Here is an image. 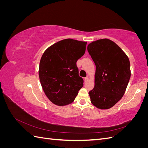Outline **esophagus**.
<instances>
[{
  "instance_id": "34e87169",
  "label": "esophagus",
  "mask_w": 148,
  "mask_h": 148,
  "mask_svg": "<svg viewBox=\"0 0 148 148\" xmlns=\"http://www.w3.org/2000/svg\"><path fill=\"white\" fill-rule=\"evenodd\" d=\"M88 80H89V78L88 77H86V78H84V82H87Z\"/></svg>"
}]
</instances>
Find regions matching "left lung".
Masks as SVG:
<instances>
[{"label": "left lung", "mask_w": 148, "mask_h": 148, "mask_svg": "<svg viewBox=\"0 0 148 148\" xmlns=\"http://www.w3.org/2000/svg\"><path fill=\"white\" fill-rule=\"evenodd\" d=\"M87 49L96 65L95 88L89 92L91 102L99 109H109L126 90L131 76L128 57L108 39L92 42Z\"/></svg>", "instance_id": "1"}]
</instances>
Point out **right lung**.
I'll use <instances>...</instances> for the list:
<instances>
[{
  "instance_id": "obj_1",
  "label": "right lung",
  "mask_w": 148,
  "mask_h": 148,
  "mask_svg": "<svg viewBox=\"0 0 148 148\" xmlns=\"http://www.w3.org/2000/svg\"><path fill=\"white\" fill-rule=\"evenodd\" d=\"M86 42L72 39L62 40L44 52L40 60L39 77L46 95L53 104L72 102L83 86L77 62L86 50Z\"/></svg>"
}]
</instances>
